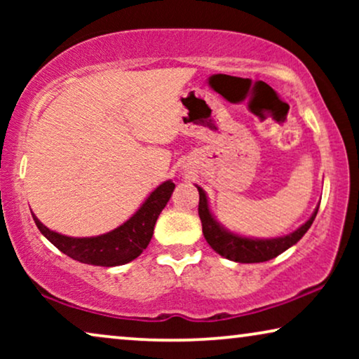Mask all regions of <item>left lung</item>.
<instances>
[{
  "mask_svg": "<svg viewBox=\"0 0 359 359\" xmlns=\"http://www.w3.org/2000/svg\"><path fill=\"white\" fill-rule=\"evenodd\" d=\"M199 217L203 222V233L205 242L210 245V248L215 253H219L220 257L232 259L237 263H263L268 259L276 258L278 255L286 252L287 248H291L292 245H296L301 240L316 219L318 212V205L313 210L311 219L306 224H302L301 227L294 232L283 235V237L276 238H250L243 237V235L233 233L224 227L222 224L217 222V219L214 217L210 212L208 196L205 191L199 188Z\"/></svg>",
  "mask_w": 359,
  "mask_h": 359,
  "instance_id": "8db88e82",
  "label": "left lung"
}]
</instances>
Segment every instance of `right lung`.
Instances as JSON below:
<instances>
[{
    "label": "right lung",
    "instance_id": "right-lung-1",
    "mask_svg": "<svg viewBox=\"0 0 359 359\" xmlns=\"http://www.w3.org/2000/svg\"><path fill=\"white\" fill-rule=\"evenodd\" d=\"M173 189L175 183L171 180L161 183L151 191L145 203L129 220L111 232L96 237H67L47 229L34 214L32 217L43 237L67 257L95 266H119L135 259L149 247L156 219L170 201Z\"/></svg>",
    "mask_w": 359,
    "mask_h": 359
}]
</instances>
